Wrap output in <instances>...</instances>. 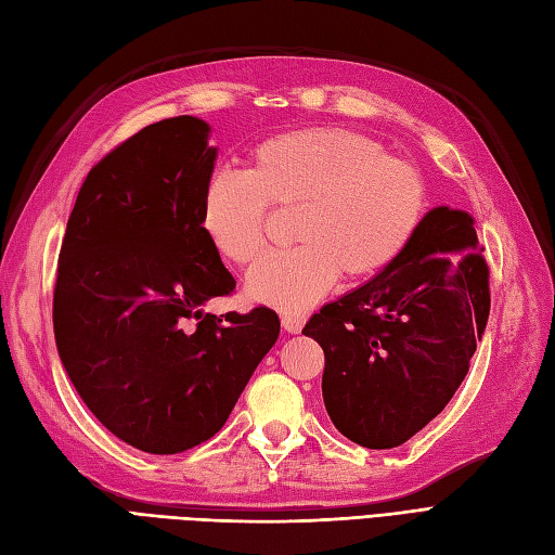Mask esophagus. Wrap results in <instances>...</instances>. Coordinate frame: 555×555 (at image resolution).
<instances>
[{
    "label": "esophagus",
    "mask_w": 555,
    "mask_h": 555,
    "mask_svg": "<svg viewBox=\"0 0 555 555\" xmlns=\"http://www.w3.org/2000/svg\"><path fill=\"white\" fill-rule=\"evenodd\" d=\"M281 325H283V331H286V333L297 335L305 325V314H297V311H286V314H281Z\"/></svg>",
    "instance_id": "esophagus-1"
}]
</instances>
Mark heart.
<instances>
[{
    "label": "heart",
    "mask_w": 555,
    "mask_h": 555,
    "mask_svg": "<svg viewBox=\"0 0 555 555\" xmlns=\"http://www.w3.org/2000/svg\"><path fill=\"white\" fill-rule=\"evenodd\" d=\"M300 208V246L267 253L246 291L262 305L302 311L339 274L377 276L420 230L426 188L420 170L382 142L347 129H305L262 140L246 170L220 166L206 178L198 224L222 260L248 264L264 248L267 210Z\"/></svg>",
    "instance_id": "b5f03b06"
}]
</instances>
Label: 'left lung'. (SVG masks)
Returning a JSON list of instances; mask_svg holds the SVG:
<instances>
[{
	"instance_id": "1",
	"label": "left lung",
	"mask_w": 555,
	"mask_h": 555,
	"mask_svg": "<svg viewBox=\"0 0 555 555\" xmlns=\"http://www.w3.org/2000/svg\"><path fill=\"white\" fill-rule=\"evenodd\" d=\"M474 218L438 206L385 272L305 325L325 353L323 403L337 431L399 448L443 410L490 317V267Z\"/></svg>"
}]
</instances>
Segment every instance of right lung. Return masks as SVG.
I'll use <instances>...</instances> for the list:
<instances>
[{
    "mask_svg": "<svg viewBox=\"0 0 555 555\" xmlns=\"http://www.w3.org/2000/svg\"><path fill=\"white\" fill-rule=\"evenodd\" d=\"M182 115L145 126L98 162L59 255L53 333L81 401L142 452L216 436L279 337L267 307L204 314L236 286L198 224L216 147Z\"/></svg>",
    "mask_w": 555,
    "mask_h": 555,
    "instance_id": "right-lung-1",
    "label": "right lung"
}]
</instances>
